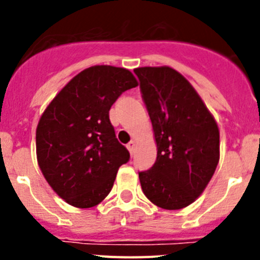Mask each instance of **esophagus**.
<instances>
[{
    "mask_svg": "<svg viewBox=\"0 0 260 260\" xmlns=\"http://www.w3.org/2000/svg\"><path fill=\"white\" fill-rule=\"evenodd\" d=\"M127 150L130 151V153L134 152V150H135V141L128 142V144H127Z\"/></svg>",
    "mask_w": 260,
    "mask_h": 260,
    "instance_id": "34e87169",
    "label": "esophagus"
}]
</instances>
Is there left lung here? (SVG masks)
I'll list each match as a JSON object with an SVG mask.
<instances>
[{"label":"left lung","mask_w":260,"mask_h":260,"mask_svg":"<svg viewBox=\"0 0 260 260\" xmlns=\"http://www.w3.org/2000/svg\"><path fill=\"white\" fill-rule=\"evenodd\" d=\"M134 73L157 147L155 164L139 173L142 190L157 207L181 210L195 202L215 173L219 127L194 87L177 70L147 66Z\"/></svg>","instance_id":"8db88e82"}]
</instances>
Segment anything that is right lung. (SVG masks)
Returning a JSON list of instances; mask_svg holds the SVG:
<instances>
[{"instance_id":"obj_1","label":"right lung","mask_w":260,"mask_h":260,"mask_svg":"<svg viewBox=\"0 0 260 260\" xmlns=\"http://www.w3.org/2000/svg\"><path fill=\"white\" fill-rule=\"evenodd\" d=\"M137 86L127 69L91 66L75 75L41 114L38 164L66 203L89 208L110 192L130 153L117 141L109 110L121 93Z\"/></svg>"}]
</instances>
